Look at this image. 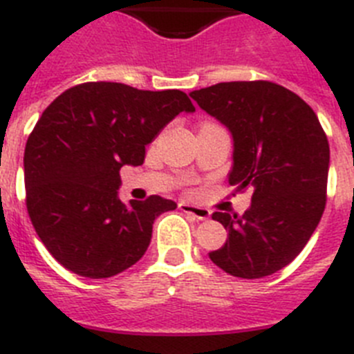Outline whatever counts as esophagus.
<instances>
[{
	"instance_id": "34e87169",
	"label": "esophagus",
	"mask_w": 354,
	"mask_h": 354,
	"mask_svg": "<svg viewBox=\"0 0 354 354\" xmlns=\"http://www.w3.org/2000/svg\"><path fill=\"white\" fill-rule=\"evenodd\" d=\"M179 209L186 214L193 216L195 220H207L209 216H211V211L205 207H200V205H193L189 202H179Z\"/></svg>"
}]
</instances>
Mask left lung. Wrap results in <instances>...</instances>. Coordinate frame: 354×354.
<instances>
[{
    "label": "left lung",
    "mask_w": 354,
    "mask_h": 354,
    "mask_svg": "<svg viewBox=\"0 0 354 354\" xmlns=\"http://www.w3.org/2000/svg\"><path fill=\"white\" fill-rule=\"evenodd\" d=\"M189 95L232 134L230 186L253 189L243 216L212 214L228 237L209 259L232 277L277 273L305 248L326 205L330 145L317 115L270 81L218 83Z\"/></svg>",
    "instance_id": "8db88e82"
}]
</instances>
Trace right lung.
Wrapping results in <instances>:
<instances>
[{
	"label": "right lung",
	"mask_w": 354,
	"mask_h": 354,
	"mask_svg": "<svg viewBox=\"0 0 354 354\" xmlns=\"http://www.w3.org/2000/svg\"><path fill=\"white\" fill-rule=\"evenodd\" d=\"M195 106L180 90L83 83L65 90L31 131L24 149L30 220L44 246L72 273L109 278L143 257L159 214L174 200L118 198L120 168L140 167L145 147Z\"/></svg>",
	"instance_id": "obj_1"
}]
</instances>
